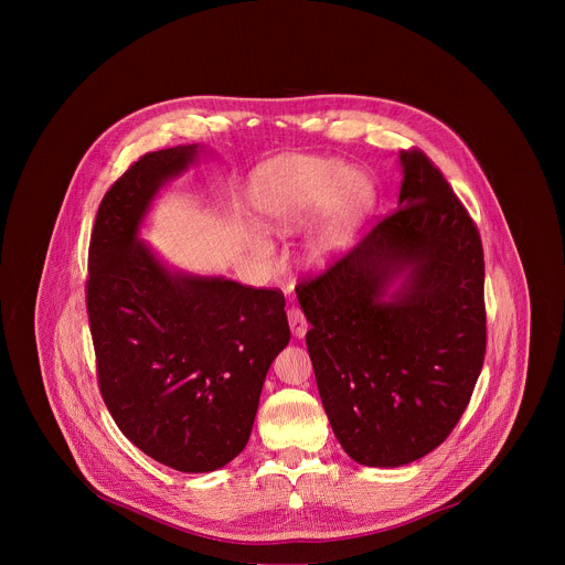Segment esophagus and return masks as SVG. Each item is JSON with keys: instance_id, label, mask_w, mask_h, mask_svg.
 Returning <instances> with one entry per match:
<instances>
[{"instance_id": "obj_1", "label": "esophagus", "mask_w": 565, "mask_h": 565, "mask_svg": "<svg viewBox=\"0 0 565 565\" xmlns=\"http://www.w3.org/2000/svg\"><path fill=\"white\" fill-rule=\"evenodd\" d=\"M288 324H290V331L295 338H303L306 331H308V319L306 315L301 312L299 306H290L288 308Z\"/></svg>"}]
</instances>
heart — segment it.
Masks as SVG:
<instances>
[{
  "label": "heart",
  "mask_w": 565,
  "mask_h": 565,
  "mask_svg": "<svg viewBox=\"0 0 565 565\" xmlns=\"http://www.w3.org/2000/svg\"><path fill=\"white\" fill-rule=\"evenodd\" d=\"M366 183L335 160L284 156L262 168L250 185V201L270 232H295L312 220L306 250L312 262L329 259L347 238ZM266 253V246H259Z\"/></svg>",
  "instance_id": "1"
}]
</instances>
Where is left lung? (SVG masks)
Masks as SVG:
<instances>
[{"instance_id": "left-lung-1", "label": "left lung", "mask_w": 565, "mask_h": 565, "mask_svg": "<svg viewBox=\"0 0 565 565\" xmlns=\"http://www.w3.org/2000/svg\"><path fill=\"white\" fill-rule=\"evenodd\" d=\"M399 160L397 210L295 288L321 405L366 467L407 465L445 443L488 349L478 227L423 149H402ZM402 269L406 284L384 300Z\"/></svg>"}]
</instances>
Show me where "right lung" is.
Returning a JSON list of instances; mask_svg holds the SVG:
<instances>
[{"mask_svg": "<svg viewBox=\"0 0 565 565\" xmlns=\"http://www.w3.org/2000/svg\"><path fill=\"white\" fill-rule=\"evenodd\" d=\"M194 153L196 145L149 151L114 181L92 230L87 277L111 418L149 458L188 473L244 451L266 373L290 340L279 288L172 275L138 241L149 201Z\"/></svg>", "mask_w": 565, "mask_h": 565, "instance_id": "1", "label": "right lung"}]
</instances>
